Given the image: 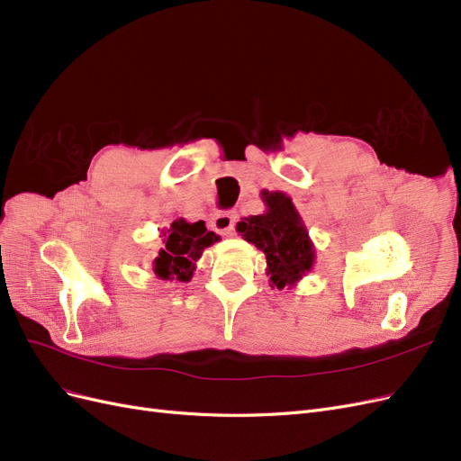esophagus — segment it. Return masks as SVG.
Here are the masks:
<instances>
[{
  "label": "esophagus",
  "instance_id": "esophagus-1",
  "mask_svg": "<svg viewBox=\"0 0 461 461\" xmlns=\"http://www.w3.org/2000/svg\"><path fill=\"white\" fill-rule=\"evenodd\" d=\"M236 222V213L234 212H222V213H215L212 217V229L222 236H229L234 229Z\"/></svg>",
  "mask_w": 461,
  "mask_h": 461
}]
</instances>
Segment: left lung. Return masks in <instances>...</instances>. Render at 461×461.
<instances>
[{"instance_id":"left-lung-1","label":"left lung","mask_w":461,"mask_h":461,"mask_svg":"<svg viewBox=\"0 0 461 461\" xmlns=\"http://www.w3.org/2000/svg\"><path fill=\"white\" fill-rule=\"evenodd\" d=\"M265 212L239 221L236 230L254 244L267 259L271 286L283 290L296 286L302 276L313 269L315 246L310 239L296 205L285 192H261Z\"/></svg>"}]
</instances>
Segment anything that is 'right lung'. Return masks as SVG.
I'll list each match as a JSON object with an SVG mask.
<instances>
[{
	"instance_id": "1",
	"label": "right lung",
	"mask_w": 461,
	"mask_h": 461,
	"mask_svg": "<svg viewBox=\"0 0 461 461\" xmlns=\"http://www.w3.org/2000/svg\"><path fill=\"white\" fill-rule=\"evenodd\" d=\"M163 248L159 256L153 259V273L161 281H176L188 283L194 271H196V261L202 258L203 249L213 246L221 240V236L207 230L205 222H188L185 219H175L171 229L161 230Z\"/></svg>"
}]
</instances>
